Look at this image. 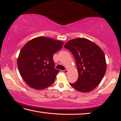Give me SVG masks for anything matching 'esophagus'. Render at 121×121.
<instances>
[{"label": "esophagus", "instance_id": "1", "mask_svg": "<svg viewBox=\"0 0 121 121\" xmlns=\"http://www.w3.org/2000/svg\"><path fill=\"white\" fill-rule=\"evenodd\" d=\"M68 72V70H62V72H63L64 73H67Z\"/></svg>", "mask_w": 121, "mask_h": 121}]
</instances>
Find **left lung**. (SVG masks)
Segmentation results:
<instances>
[{
  "mask_svg": "<svg viewBox=\"0 0 121 121\" xmlns=\"http://www.w3.org/2000/svg\"><path fill=\"white\" fill-rule=\"evenodd\" d=\"M64 48L75 57L78 78L70 83L76 90L88 92L99 84L107 70L105 57L99 46L87 39L77 38L67 42Z\"/></svg>",
  "mask_w": 121,
  "mask_h": 121,
  "instance_id": "8db88e82",
  "label": "left lung"
}]
</instances>
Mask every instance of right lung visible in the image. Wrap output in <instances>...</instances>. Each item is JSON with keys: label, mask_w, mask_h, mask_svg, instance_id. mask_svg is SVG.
<instances>
[{"label": "right lung", "mask_w": 121, "mask_h": 121, "mask_svg": "<svg viewBox=\"0 0 121 121\" xmlns=\"http://www.w3.org/2000/svg\"><path fill=\"white\" fill-rule=\"evenodd\" d=\"M63 43L45 37L33 38L20 52L17 63L19 73L33 89L42 90L53 84L59 70L55 68L53 56Z\"/></svg>", "instance_id": "right-lung-1"}]
</instances>
